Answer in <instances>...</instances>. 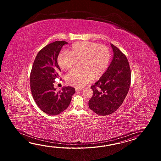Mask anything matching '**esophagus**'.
Here are the masks:
<instances>
[{
	"label": "esophagus",
	"mask_w": 161,
	"mask_h": 161,
	"mask_svg": "<svg viewBox=\"0 0 161 161\" xmlns=\"http://www.w3.org/2000/svg\"><path fill=\"white\" fill-rule=\"evenodd\" d=\"M82 90V89H80V88H75L76 92H78V91H81Z\"/></svg>",
	"instance_id": "34e87169"
}]
</instances>
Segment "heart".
Here are the masks:
<instances>
[{"label": "heart", "mask_w": 161, "mask_h": 161, "mask_svg": "<svg viewBox=\"0 0 161 161\" xmlns=\"http://www.w3.org/2000/svg\"><path fill=\"white\" fill-rule=\"evenodd\" d=\"M110 52L105 45L90 41H79L74 43L69 52H61L57 61L63 70L72 69L76 62L80 61L82 70H72L65 76L66 82L69 85L81 88L98 78L106 71L110 60Z\"/></svg>", "instance_id": "b5f03b06"}]
</instances>
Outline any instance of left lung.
I'll return each mask as SVG.
<instances>
[{"instance_id":"1","label":"left lung","mask_w":161,"mask_h":161,"mask_svg":"<svg viewBox=\"0 0 161 161\" xmlns=\"http://www.w3.org/2000/svg\"><path fill=\"white\" fill-rule=\"evenodd\" d=\"M113 58L106 72L94 85L92 97L89 101L90 109L96 114L106 116L119 109L129 91L131 72L126 56L111 44Z\"/></svg>"}]
</instances>
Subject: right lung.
Returning <instances> with one entry per match:
<instances>
[{"label": "right lung", "instance_id": "1", "mask_svg": "<svg viewBox=\"0 0 161 161\" xmlns=\"http://www.w3.org/2000/svg\"><path fill=\"white\" fill-rule=\"evenodd\" d=\"M66 41H56L46 45L36 57L30 75L31 92L39 108L49 115H56L66 109L75 90L65 87L56 92L55 79L61 71L57 58Z\"/></svg>", "mask_w": 161, "mask_h": 161}]
</instances>
